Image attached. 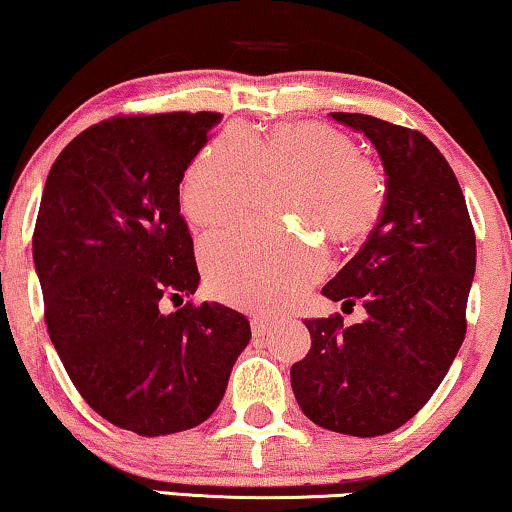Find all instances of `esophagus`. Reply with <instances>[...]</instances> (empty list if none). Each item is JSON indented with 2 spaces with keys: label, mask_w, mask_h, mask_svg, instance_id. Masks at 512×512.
Instances as JSON below:
<instances>
[{
  "label": "esophagus",
  "mask_w": 512,
  "mask_h": 512,
  "mask_svg": "<svg viewBox=\"0 0 512 512\" xmlns=\"http://www.w3.org/2000/svg\"><path fill=\"white\" fill-rule=\"evenodd\" d=\"M252 335H255V338H264V335H269L271 333V323L267 321V319H262V316H252Z\"/></svg>",
  "instance_id": "1"
}]
</instances>
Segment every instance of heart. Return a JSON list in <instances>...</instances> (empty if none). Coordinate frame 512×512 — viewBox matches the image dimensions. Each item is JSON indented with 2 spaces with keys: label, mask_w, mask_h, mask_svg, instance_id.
Listing matches in <instances>:
<instances>
[{
  "label": "heart",
  "mask_w": 512,
  "mask_h": 512,
  "mask_svg": "<svg viewBox=\"0 0 512 512\" xmlns=\"http://www.w3.org/2000/svg\"><path fill=\"white\" fill-rule=\"evenodd\" d=\"M264 181H288L283 210L338 243L371 234L385 210L383 172L352 137L319 122L278 125L262 137L224 132L186 170L181 205L196 224H226L255 205ZM200 260L219 300L255 312L288 307L326 269L316 238L262 224L208 236Z\"/></svg>",
  "instance_id": "1"
}]
</instances>
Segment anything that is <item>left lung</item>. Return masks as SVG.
Wrapping results in <instances>:
<instances>
[{"instance_id": "left-lung-1", "label": "left lung", "mask_w": 512, "mask_h": 512, "mask_svg": "<svg viewBox=\"0 0 512 512\" xmlns=\"http://www.w3.org/2000/svg\"><path fill=\"white\" fill-rule=\"evenodd\" d=\"M331 115L375 146L387 198L361 250L321 290L364 304L366 321H304L312 347L290 383L316 425L378 437L428 404L463 345L475 229L454 170L425 134L364 113Z\"/></svg>"}]
</instances>
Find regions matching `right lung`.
Returning a JSON list of instances; mask_svg holds the SVG:
<instances>
[{"mask_svg": "<svg viewBox=\"0 0 512 512\" xmlns=\"http://www.w3.org/2000/svg\"><path fill=\"white\" fill-rule=\"evenodd\" d=\"M219 113L118 115L63 148L44 184L32 260L44 321L92 409L141 437L212 416L250 342L241 312L196 293L179 184Z\"/></svg>", "mask_w": 512, "mask_h": 512, "instance_id": "obj_1", "label": "right lung"}]
</instances>
